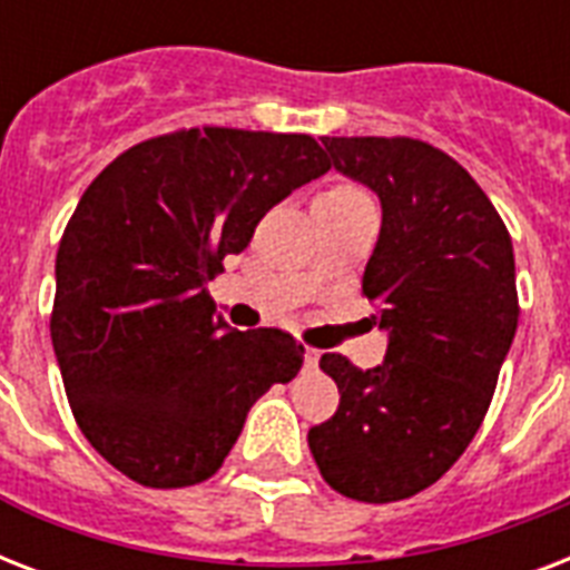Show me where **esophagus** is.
I'll list each match as a JSON object with an SVG mask.
<instances>
[{
	"mask_svg": "<svg viewBox=\"0 0 570 570\" xmlns=\"http://www.w3.org/2000/svg\"><path fill=\"white\" fill-rule=\"evenodd\" d=\"M304 364L307 366L320 364V352H316V348H304Z\"/></svg>",
	"mask_w": 570,
	"mask_h": 570,
	"instance_id": "esophagus-1",
	"label": "esophagus"
}]
</instances>
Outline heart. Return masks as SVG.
Masks as SVG:
<instances>
[{
  "instance_id": "heart-1",
  "label": "heart",
  "mask_w": 570,
  "mask_h": 570,
  "mask_svg": "<svg viewBox=\"0 0 570 570\" xmlns=\"http://www.w3.org/2000/svg\"><path fill=\"white\" fill-rule=\"evenodd\" d=\"M370 195H366L357 183H348V180H340V183H331L325 189L320 191L316 197V206H355V204H366Z\"/></svg>"
}]
</instances>
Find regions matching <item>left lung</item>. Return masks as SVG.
Here are the masks:
<instances>
[{"label": "left lung", "instance_id": "obj_1", "mask_svg": "<svg viewBox=\"0 0 570 570\" xmlns=\"http://www.w3.org/2000/svg\"><path fill=\"white\" fill-rule=\"evenodd\" d=\"M322 145L381 200L364 295L390 343L373 370L322 355L340 407L307 443L334 491L393 503L434 485L485 420L521 316L512 236L476 180L420 138Z\"/></svg>", "mask_w": 570, "mask_h": 570}]
</instances>
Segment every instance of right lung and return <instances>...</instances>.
Segmentation results:
<instances>
[{"label":"right lung","instance_id":"right-lung-1","mask_svg":"<svg viewBox=\"0 0 570 570\" xmlns=\"http://www.w3.org/2000/svg\"><path fill=\"white\" fill-rule=\"evenodd\" d=\"M328 168L302 132L177 129L124 150L85 189L58 245L49 334L76 423L124 476L204 482L250 405L298 375L293 334L230 328L206 284L272 206Z\"/></svg>","mask_w":570,"mask_h":570}]
</instances>
